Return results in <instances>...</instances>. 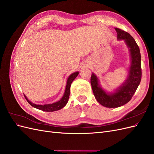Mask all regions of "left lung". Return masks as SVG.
I'll use <instances>...</instances> for the list:
<instances>
[{
    "label": "left lung",
    "mask_w": 154,
    "mask_h": 154,
    "mask_svg": "<svg viewBox=\"0 0 154 154\" xmlns=\"http://www.w3.org/2000/svg\"><path fill=\"white\" fill-rule=\"evenodd\" d=\"M115 29L118 34V39L125 40L131 54V66L128 79L119 89L109 94L100 87L95 74H92L91 78L92 91L96 100L101 105L109 108H116L127 103L136 92L141 82L142 76L141 54L138 45L128 32L118 27H115Z\"/></svg>",
    "instance_id": "8db88e82"
}]
</instances>
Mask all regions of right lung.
<instances>
[{"label":"right lung","mask_w":154,"mask_h":154,"mask_svg":"<svg viewBox=\"0 0 154 154\" xmlns=\"http://www.w3.org/2000/svg\"><path fill=\"white\" fill-rule=\"evenodd\" d=\"M79 72H76L72 73L71 75H70L68 80H67V85H66V91H65L64 94L63 96V97H62V99L60 100V101L56 102V103H54L53 104H48V105H36L34 103H32L31 101H29L27 99V97L25 96L26 100L27 101V102L32 106L35 107V108L39 109L41 110H43L45 112H53V111H56V110H58L60 109H62L63 106H66V105L67 104L69 97V95H70V87H71V83L72 82V81L76 78V76L78 75Z\"/></svg>","instance_id":"1"}]
</instances>
